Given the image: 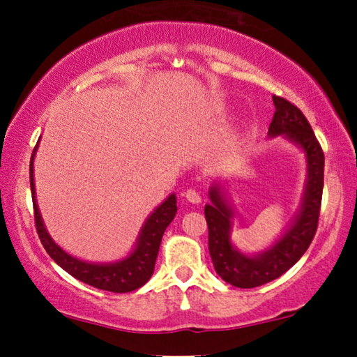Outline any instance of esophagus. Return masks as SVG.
<instances>
[{
    "label": "esophagus",
    "mask_w": 357,
    "mask_h": 357,
    "mask_svg": "<svg viewBox=\"0 0 357 357\" xmlns=\"http://www.w3.org/2000/svg\"><path fill=\"white\" fill-rule=\"evenodd\" d=\"M185 198H187V200H189L190 203H193V204L202 203V195H200V193H198L197 190H193V189H189V190L185 192Z\"/></svg>",
    "instance_id": "obj_1"
}]
</instances>
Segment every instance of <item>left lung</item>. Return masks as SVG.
<instances>
[{
    "label": "left lung",
    "instance_id": "obj_1",
    "mask_svg": "<svg viewBox=\"0 0 357 357\" xmlns=\"http://www.w3.org/2000/svg\"><path fill=\"white\" fill-rule=\"evenodd\" d=\"M275 113L269 124L271 137L285 134L304 149L309 165L304 202L298 219L282 239L258 257H245L229 243L233 211L223 200L219 187H211V204L204 206L208 223V245L215 273L238 288H255L285 274L309 249L315 238L324 185V153L309 121L298 107L280 96H273Z\"/></svg>",
    "mask_w": 357,
    "mask_h": 357
}]
</instances>
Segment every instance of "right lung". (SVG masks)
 <instances>
[{"mask_svg":"<svg viewBox=\"0 0 357 357\" xmlns=\"http://www.w3.org/2000/svg\"><path fill=\"white\" fill-rule=\"evenodd\" d=\"M38 148V144H36ZM36 148L33 151L31 162H29V184H31V195H33V209H34V223L38 229L39 239L44 249L47 250L55 261L61 268L69 273L72 277L83 283H88L94 288L105 289L112 293H129L134 289L143 287L151 275L154 273V264L159 253V247L164 236L165 228L170 225V222L176 215V197L170 195L167 200L157 208L149 219L144 223L140 238L135 250L130 255L123 259V261L113 264H93L84 263L70 257L63 249L53 243V239L48 236L44 222L40 219V213L36 204L34 197V179H33V159Z\"/></svg>","mask_w":357,"mask_h":357,"instance_id":"add662e5","label":"right lung"}]
</instances>
